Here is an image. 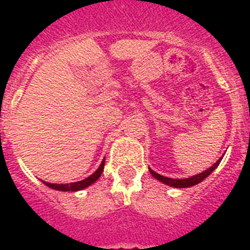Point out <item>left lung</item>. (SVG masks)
Returning <instances> with one entry per match:
<instances>
[{
    "label": "left lung",
    "mask_w": 250,
    "mask_h": 250,
    "mask_svg": "<svg viewBox=\"0 0 250 250\" xmlns=\"http://www.w3.org/2000/svg\"><path fill=\"white\" fill-rule=\"evenodd\" d=\"M222 158H223V157H221V158H219V160L213 165V166L209 167L208 170H205L204 172H201V174H197V175H194V176H190V178H187V179H171V178H167V176H162V175L157 174V172H154L152 168H149V171H150V174H152L157 180H160V182H162L164 184H166V186L175 187V188H188V187L196 186V184H198V183H201L204 179L208 178V176H209V175L211 174L215 168H217Z\"/></svg>",
    "instance_id": "obj_1"
}]
</instances>
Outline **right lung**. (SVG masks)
<instances>
[{
    "label": "right lung",
    "mask_w": 250,
    "mask_h": 250,
    "mask_svg": "<svg viewBox=\"0 0 250 250\" xmlns=\"http://www.w3.org/2000/svg\"><path fill=\"white\" fill-rule=\"evenodd\" d=\"M104 166H105V160L102 161L100 167H98L97 170L94 171L93 174L85 178L84 180H80V182H76V183H70V184H52V183H45V186H48L49 188H52V189H56V190H64V192H76V190H82L86 187H89L90 184H93L96 180H97L100 176H101L102 171H104Z\"/></svg>",
    "instance_id": "1"
}]
</instances>
